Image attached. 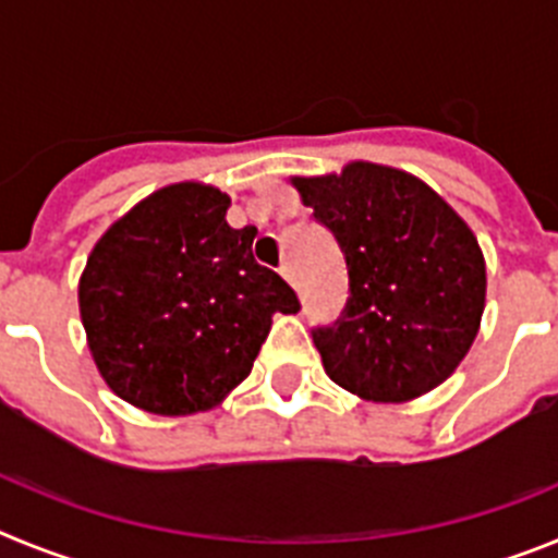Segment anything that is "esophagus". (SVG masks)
I'll return each mask as SVG.
<instances>
[{"label":"esophagus","mask_w":558,"mask_h":558,"mask_svg":"<svg viewBox=\"0 0 558 558\" xmlns=\"http://www.w3.org/2000/svg\"><path fill=\"white\" fill-rule=\"evenodd\" d=\"M279 274H282V276H284V279H288V282H290V284H293V282H295V279H293V265H290V263H288V259H284V263H282V265H279Z\"/></svg>","instance_id":"esophagus-1"}]
</instances>
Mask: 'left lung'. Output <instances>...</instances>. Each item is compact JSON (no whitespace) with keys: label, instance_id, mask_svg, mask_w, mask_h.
<instances>
[{"label":"left lung","instance_id":"1","mask_svg":"<svg viewBox=\"0 0 558 558\" xmlns=\"http://www.w3.org/2000/svg\"><path fill=\"white\" fill-rule=\"evenodd\" d=\"M293 186L349 270L343 313L313 329L329 379L372 402L441 386L470 352L486 304L470 226L425 181L372 161Z\"/></svg>","mask_w":558,"mask_h":558}]
</instances>
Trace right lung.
<instances>
[{
    "label": "right lung",
    "instance_id": "1",
    "mask_svg": "<svg viewBox=\"0 0 558 558\" xmlns=\"http://www.w3.org/2000/svg\"><path fill=\"white\" fill-rule=\"evenodd\" d=\"M231 198L181 181L122 215L81 276L83 329L117 397L159 416L220 405L251 374L274 313H299L282 276L251 254L256 229H231Z\"/></svg>",
    "mask_w": 558,
    "mask_h": 558
}]
</instances>
